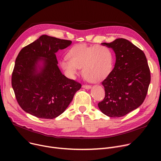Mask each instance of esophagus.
Here are the masks:
<instances>
[{"label": "esophagus", "mask_w": 161, "mask_h": 161, "mask_svg": "<svg viewBox=\"0 0 161 161\" xmlns=\"http://www.w3.org/2000/svg\"><path fill=\"white\" fill-rule=\"evenodd\" d=\"M82 87L84 89H89L91 88V86H89V85H83Z\"/></svg>", "instance_id": "esophagus-1"}]
</instances>
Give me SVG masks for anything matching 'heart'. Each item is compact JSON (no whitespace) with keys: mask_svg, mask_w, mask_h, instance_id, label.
<instances>
[{"mask_svg":"<svg viewBox=\"0 0 161 161\" xmlns=\"http://www.w3.org/2000/svg\"><path fill=\"white\" fill-rule=\"evenodd\" d=\"M68 58L61 61L60 64L68 78L74 79L82 68V73L91 82L103 80L111 73L114 57L111 49L104 46H87L79 44L68 53Z\"/></svg>","mask_w":161,"mask_h":161,"instance_id":"heart-1","label":"heart"}]
</instances>
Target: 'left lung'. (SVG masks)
Returning a JSON list of instances; mask_svg holds the SVG:
<instances>
[{"label": "left lung", "mask_w": 161, "mask_h": 161, "mask_svg": "<svg viewBox=\"0 0 161 161\" xmlns=\"http://www.w3.org/2000/svg\"><path fill=\"white\" fill-rule=\"evenodd\" d=\"M101 44L114 50L116 61L113 70L102 82L105 97L98 106L108 117H123L146 98L151 81L147 58L143 51L124 38Z\"/></svg>", "instance_id": "left-lung-1"}]
</instances>
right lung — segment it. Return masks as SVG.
<instances>
[{"mask_svg":"<svg viewBox=\"0 0 161 161\" xmlns=\"http://www.w3.org/2000/svg\"><path fill=\"white\" fill-rule=\"evenodd\" d=\"M72 41L42 35L24 47L15 62L12 86L23 110L42 119H54L69 106L81 85L67 78L55 53Z\"/></svg>","mask_w":161,"mask_h":161,"instance_id":"add662e5","label":"right lung"}]
</instances>
